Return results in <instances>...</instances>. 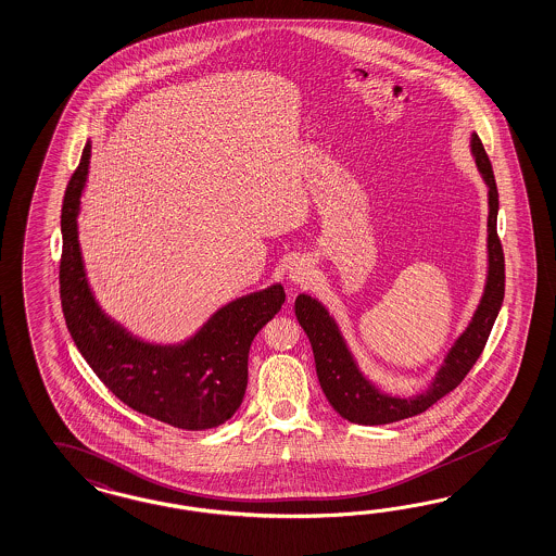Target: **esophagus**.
<instances>
[{
  "label": "esophagus",
  "instance_id": "esophagus-1",
  "mask_svg": "<svg viewBox=\"0 0 556 556\" xmlns=\"http://www.w3.org/2000/svg\"><path fill=\"white\" fill-rule=\"evenodd\" d=\"M314 277H316V267L309 258H295L287 270V279L291 286H307Z\"/></svg>",
  "mask_w": 556,
  "mask_h": 556
}]
</instances>
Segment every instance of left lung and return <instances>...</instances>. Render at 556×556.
I'll use <instances>...</instances> for the list:
<instances>
[{"mask_svg":"<svg viewBox=\"0 0 556 556\" xmlns=\"http://www.w3.org/2000/svg\"><path fill=\"white\" fill-rule=\"evenodd\" d=\"M469 151L480 172L481 180L488 186V270L480 303L443 362L439 364L433 378L425 389L415 394H394L376 384L364 375L354 352L345 342L344 331L338 319L321 301L300 293L295 300V316L301 328L307 333L314 350L317 380L328 403L342 419L356 425H389L396 420L415 417L435 405L439 399L450 394L471 370L480 358L488 336L494 328L495 317L504 301V253L497 240V188H495L492 164L481 146L480 137L473 131L469 137Z\"/></svg>","mask_w":556,"mask_h":556,"instance_id":"obj_1","label":"left lung"}]
</instances>
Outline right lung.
<instances>
[{"instance_id": "right-lung-1", "label": "right lung", "mask_w": 556, "mask_h": 556, "mask_svg": "<svg viewBox=\"0 0 556 556\" xmlns=\"http://www.w3.org/2000/svg\"><path fill=\"white\" fill-rule=\"evenodd\" d=\"M90 141L62 204L61 300L68 331L92 372L121 403L186 431L230 419L247 391L249 350L286 301L281 283L218 307L181 342L141 340L94 298L78 242L80 198L89 178Z\"/></svg>"}]
</instances>
